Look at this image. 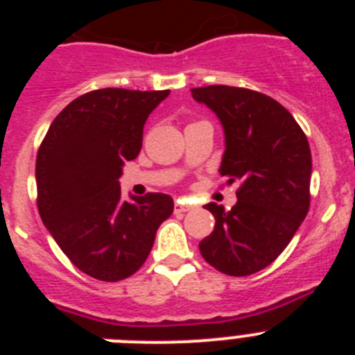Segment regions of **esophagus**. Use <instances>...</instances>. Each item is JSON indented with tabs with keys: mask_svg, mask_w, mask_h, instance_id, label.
<instances>
[{
	"mask_svg": "<svg viewBox=\"0 0 355 355\" xmlns=\"http://www.w3.org/2000/svg\"><path fill=\"white\" fill-rule=\"evenodd\" d=\"M193 206L192 205H188L187 199H178L175 200V206H174V211L175 213H184V211H190Z\"/></svg>",
	"mask_w": 355,
	"mask_h": 355,
	"instance_id": "34e87169",
	"label": "esophagus"
}]
</instances>
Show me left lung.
<instances>
[{
  "label": "left lung",
  "instance_id": "8db88e82",
  "mask_svg": "<svg viewBox=\"0 0 355 355\" xmlns=\"http://www.w3.org/2000/svg\"><path fill=\"white\" fill-rule=\"evenodd\" d=\"M224 128L220 175L238 181L236 205H206L215 229L199 243L222 274L250 275L286 249L309 209L311 150L293 115L275 99L249 89L209 85L192 89Z\"/></svg>",
  "mask_w": 355,
  "mask_h": 355
}]
</instances>
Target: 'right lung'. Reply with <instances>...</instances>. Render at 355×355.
Returning a JSON list of instances; mask_svg holds the SVG:
<instances>
[{"label":"right lung","instance_id":"right-lung-1","mask_svg":"<svg viewBox=\"0 0 355 355\" xmlns=\"http://www.w3.org/2000/svg\"><path fill=\"white\" fill-rule=\"evenodd\" d=\"M171 90L101 89L56 115L35 165L40 218L81 272L115 283L139 270L174 211L167 193L122 200L124 162L139 156L144 124Z\"/></svg>","mask_w":355,"mask_h":355}]
</instances>
